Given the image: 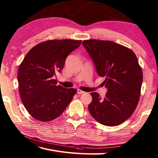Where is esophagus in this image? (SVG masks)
I'll use <instances>...</instances> for the list:
<instances>
[{
	"instance_id": "esophagus-1",
	"label": "esophagus",
	"mask_w": 158,
	"mask_h": 158,
	"mask_svg": "<svg viewBox=\"0 0 158 158\" xmlns=\"http://www.w3.org/2000/svg\"><path fill=\"white\" fill-rule=\"evenodd\" d=\"M77 93H78L79 94H84L85 92L82 91V90H81V89H77Z\"/></svg>"
}]
</instances>
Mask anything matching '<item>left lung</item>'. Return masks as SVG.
<instances>
[{
	"label": "left lung",
	"instance_id": "obj_1",
	"mask_svg": "<svg viewBox=\"0 0 158 158\" xmlns=\"http://www.w3.org/2000/svg\"><path fill=\"white\" fill-rule=\"evenodd\" d=\"M82 44L98 75L105 77L107 88L104 98L97 92L90 94L89 111L103 125H119L132 115L140 99L143 71L137 57L132 49L113 41L89 39Z\"/></svg>",
	"mask_w": 158,
	"mask_h": 158
}]
</instances>
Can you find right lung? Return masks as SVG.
I'll return each instance as SVG.
<instances>
[{"mask_svg":"<svg viewBox=\"0 0 158 158\" xmlns=\"http://www.w3.org/2000/svg\"><path fill=\"white\" fill-rule=\"evenodd\" d=\"M81 40H48L30 50L18 71L19 92L23 105L36 120L49 122L59 117L77 92L57 85L53 78L63 69L66 57L81 45Z\"/></svg>","mask_w":158,"mask_h":158,"instance_id":"1","label":"right lung"}]
</instances>
